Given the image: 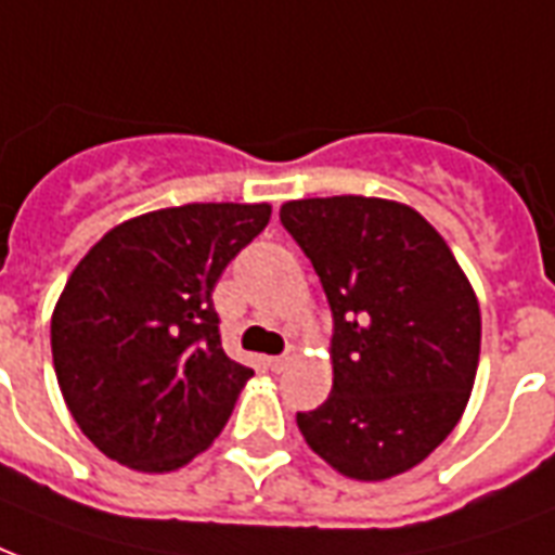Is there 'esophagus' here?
Masks as SVG:
<instances>
[{"instance_id":"esophagus-1","label":"esophagus","mask_w":555,"mask_h":555,"mask_svg":"<svg viewBox=\"0 0 555 555\" xmlns=\"http://www.w3.org/2000/svg\"><path fill=\"white\" fill-rule=\"evenodd\" d=\"M270 370L273 372H282L287 366V363H291V352H285V354H276V358H270Z\"/></svg>"}]
</instances>
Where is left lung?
I'll return each instance as SVG.
<instances>
[{"instance_id": "obj_1", "label": "left lung", "mask_w": 555, "mask_h": 555, "mask_svg": "<svg viewBox=\"0 0 555 555\" xmlns=\"http://www.w3.org/2000/svg\"><path fill=\"white\" fill-rule=\"evenodd\" d=\"M332 308V396L296 413L325 463L387 480L422 463L463 416L480 308L468 279L418 211L380 197H308L279 211Z\"/></svg>"}]
</instances>
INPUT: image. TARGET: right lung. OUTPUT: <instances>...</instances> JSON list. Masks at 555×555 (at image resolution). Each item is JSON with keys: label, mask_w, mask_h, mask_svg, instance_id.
<instances>
[{"label": "right lung", "mask_w": 555, "mask_h": 555, "mask_svg": "<svg viewBox=\"0 0 555 555\" xmlns=\"http://www.w3.org/2000/svg\"><path fill=\"white\" fill-rule=\"evenodd\" d=\"M268 203H189L118 223L72 270L52 317L66 408L99 451L175 472L211 446L253 375L221 346L211 291Z\"/></svg>", "instance_id": "1"}]
</instances>
